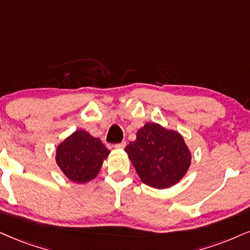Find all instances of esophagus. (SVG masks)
<instances>
[{"instance_id": "34e87169", "label": "esophagus", "mask_w": 250, "mask_h": 250, "mask_svg": "<svg viewBox=\"0 0 250 250\" xmlns=\"http://www.w3.org/2000/svg\"><path fill=\"white\" fill-rule=\"evenodd\" d=\"M125 146H126V141H122V143L113 145V147H115V148H124Z\"/></svg>"}]
</instances>
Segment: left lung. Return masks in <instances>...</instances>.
<instances>
[{
    "instance_id": "8db88e82",
    "label": "left lung",
    "mask_w": 250,
    "mask_h": 250,
    "mask_svg": "<svg viewBox=\"0 0 250 250\" xmlns=\"http://www.w3.org/2000/svg\"><path fill=\"white\" fill-rule=\"evenodd\" d=\"M141 181L153 188L177 183L190 167L191 154L180 133L147 123L137 132V139L125 147Z\"/></svg>"
}]
</instances>
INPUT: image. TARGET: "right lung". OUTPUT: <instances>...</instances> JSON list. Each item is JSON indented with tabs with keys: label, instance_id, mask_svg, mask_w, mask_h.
Here are the masks:
<instances>
[{
	"label": "right lung",
	"instance_id": "add662e5",
	"mask_svg": "<svg viewBox=\"0 0 250 250\" xmlns=\"http://www.w3.org/2000/svg\"><path fill=\"white\" fill-rule=\"evenodd\" d=\"M109 153L98 138L79 130L58 146L57 163L70 181L85 183L97 176Z\"/></svg>",
	"mask_w": 250,
	"mask_h": 250
}]
</instances>
